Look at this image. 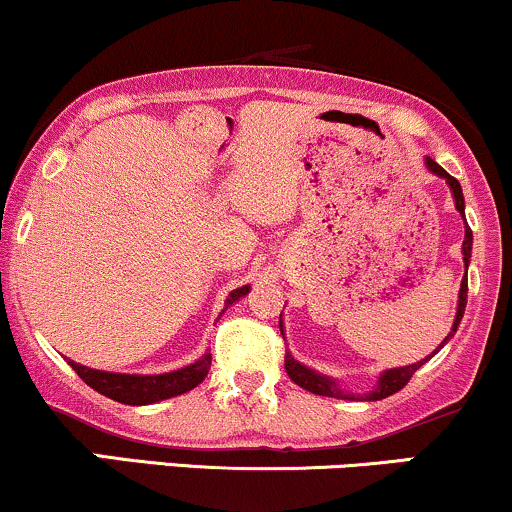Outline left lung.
<instances>
[{"label": "left lung", "mask_w": 512, "mask_h": 512, "mask_svg": "<svg viewBox=\"0 0 512 512\" xmlns=\"http://www.w3.org/2000/svg\"><path fill=\"white\" fill-rule=\"evenodd\" d=\"M424 164H427V169L432 171L434 176H439V178H443V181L448 183V188H451V193H453L455 209H458L460 217L465 219V197H463V188H460V183L455 181V178H453L451 174H448V171L443 169V166L436 164L432 157H424ZM470 257H472V231H470V226H467V221H465V240H463L465 279L460 281V291H458V310H455V319H453L451 331H448V336L443 338L441 346L436 348L434 353L429 355V357H434L436 353H439V350H441L443 346H446L448 341H451L453 331L458 329L460 319H463V315H465V305H467V267H470ZM281 315H283V312H281ZM279 326H281V334H283V319H279ZM429 357H424V360L415 362V365H405V367H393V369H386V372H381V374H379L377 384L372 386V391L362 393V396H360V393H350V391H346V389H343L341 384H338L336 379L326 377V374L317 372V369H312V367L303 365V362H298L291 353H286V372H288V377H291V379L295 381V384L300 386V389H305V391H310V393H317V396L338 398V400H381V398H389V396H393V393H398L400 389H403V386L408 384V381H410L412 374H415L417 369H420V367L424 365V362L429 360Z\"/></svg>", "instance_id": "obj_1"}]
</instances>
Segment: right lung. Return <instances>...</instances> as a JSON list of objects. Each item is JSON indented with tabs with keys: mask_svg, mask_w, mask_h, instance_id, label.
<instances>
[{
	"mask_svg": "<svg viewBox=\"0 0 512 512\" xmlns=\"http://www.w3.org/2000/svg\"><path fill=\"white\" fill-rule=\"evenodd\" d=\"M250 286H240L236 291L229 293L226 298V307L238 303L245 298ZM224 307V310H226ZM221 310V312H224ZM69 365L76 369V374L90 389H95L102 396L116 400L123 405H152L159 400L181 396V393L193 391L197 384H202L207 377L209 367H212V355L205 353L200 360L190 362V365L181 369H171L164 374H121V372H104V369H92L80 365V362L69 360Z\"/></svg>",
	"mask_w": 512,
	"mask_h": 512,
	"instance_id": "add662e5",
	"label": "right lung"
}]
</instances>
